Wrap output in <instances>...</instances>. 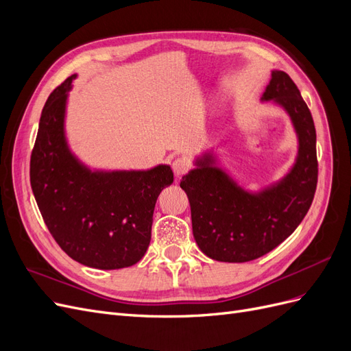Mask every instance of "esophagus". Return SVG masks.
Masks as SVG:
<instances>
[{"label":"esophagus","instance_id":"obj_1","mask_svg":"<svg viewBox=\"0 0 351 351\" xmlns=\"http://www.w3.org/2000/svg\"><path fill=\"white\" fill-rule=\"evenodd\" d=\"M190 169V164L186 158H177L173 161V171L176 177H182L184 176Z\"/></svg>","mask_w":351,"mask_h":351}]
</instances>
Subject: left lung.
<instances>
[{"label":"left lung","mask_w":351,"mask_h":351,"mask_svg":"<svg viewBox=\"0 0 351 351\" xmlns=\"http://www.w3.org/2000/svg\"><path fill=\"white\" fill-rule=\"evenodd\" d=\"M262 99L278 102L299 134L297 161L282 182L250 195L210 167L209 155L180 182L197 246L219 262H249L277 247L303 221L316 192V130L299 88L287 73L272 71Z\"/></svg>","instance_id":"left-lung-1"}]
</instances>
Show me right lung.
Returning a JSON list of instances; mask_svg holds the SVG:
<instances>
[{
  "label": "right lung",
  "mask_w": 351,
  "mask_h": 351,
  "mask_svg": "<svg viewBox=\"0 0 351 351\" xmlns=\"http://www.w3.org/2000/svg\"><path fill=\"white\" fill-rule=\"evenodd\" d=\"M57 86L42 110L30 155V186L40 215L69 256L97 269L132 267L151 241L158 195L173 183L168 165L147 171L90 173L64 139L67 90Z\"/></svg>",
  "instance_id": "1"
}]
</instances>
